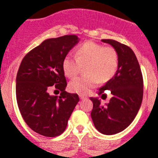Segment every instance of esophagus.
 I'll use <instances>...</instances> for the list:
<instances>
[{
  "instance_id": "esophagus-1",
  "label": "esophagus",
  "mask_w": 158,
  "mask_h": 158,
  "mask_svg": "<svg viewBox=\"0 0 158 158\" xmlns=\"http://www.w3.org/2000/svg\"><path fill=\"white\" fill-rule=\"evenodd\" d=\"M79 98H80V99H85V98H87V97L85 96V95H83V94H79Z\"/></svg>"
}]
</instances>
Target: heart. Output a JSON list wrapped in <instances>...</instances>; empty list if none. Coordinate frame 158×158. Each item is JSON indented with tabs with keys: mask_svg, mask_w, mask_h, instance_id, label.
<instances>
[{
	"mask_svg": "<svg viewBox=\"0 0 158 158\" xmlns=\"http://www.w3.org/2000/svg\"><path fill=\"white\" fill-rule=\"evenodd\" d=\"M84 69L87 76L72 80L69 90L79 94H87L98 84H104L115 76L119 68V56L114 48L105 47L94 42H86L76 49V57L67 55L62 61L64 74L74 79Z\"/></svg>",
	"mask_w": 158,
	"mask_h": 158,
	"instance_id": "obj_1",
	"label": "heart"
}]
</instances>
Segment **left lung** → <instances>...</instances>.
<instances>
[{"instance_id": "8db88e82", "label": "left lung", "mask_w": 158, "mask_h": 158, "mask_svg": "<svg viewBox=\"0 0 158 158\" xmlns=\"http://www.w3.org/2000/svg\"><path fill=\"white\" fill-rule=\"evenodd\" d=\"M115 48L119 56V68L112 79L99 89L104 96L110 91L112 98L106 105L96 98H90L94 103L92 120L99 132L115 135L129 126L139 110L143 95V79L137 57L128 46L111 39H102Z\"/></svg>"}]
</instances>
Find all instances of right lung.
<instances>
[{"instance_id": "1", "label": "right lung", "mask_w": 158, "mask_h": 158, "mask_svg": "<svg viewBox=\"0 0 158 158\" xmlns=\"http://www.w3.org/2000/svg\"><path fill=\"white\" fill-rule=\"evenodd\" d=\"M79 42L76 35L43 41L23 57L16 76V100L22 117L34 132L56 137L64 132L78 102L76 94L64 91L62 61ZM51 86L61 96H51Z\"/></svg>"}]
</instances>
